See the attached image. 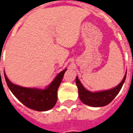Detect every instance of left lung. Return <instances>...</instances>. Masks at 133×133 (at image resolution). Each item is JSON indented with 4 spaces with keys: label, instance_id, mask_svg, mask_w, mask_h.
Listing matches in <instances>:
<instances>
[{
    "label": "left lung",
    "instance_id": "left-lung-1",
    "mask_svg": "<svg viewBox=\"0 0 133 133\" xmlns=\"http://www.w3.org/2000/svg\"><path fill=\"white\" fill-rule=\"evenodd\" d=\"M126 75L127 73L124 75L122 81L115 88L106 91L97 92H92L87 90L80 82L78 78L76 77L75 82L78 89V95L80 99L84 104L91 107H104L109 104L120 92L121 89L125 81Z\"/></svg>",
    "mask_w": 133,
    "mask_h": 133
}]
</instances>
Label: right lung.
<instances>
[{"mask_svg":"<svg viewBox=\"0 0 133 133\" xmlns=\"http://www.w3.org/2000/svg\"><path fill=\"white\" fill-rule=\"evenodd\" d=\"M66 69L61 72L45 89L26 88L12 84L4 73L8 87L23 104L37 111H46L53 107L57 102V92ZM1 74V71H0Z\"/></svg>","mask_w":133,"mask_h":133,"instance_id":"add662e5","label":"right lung"}]
</instances>
